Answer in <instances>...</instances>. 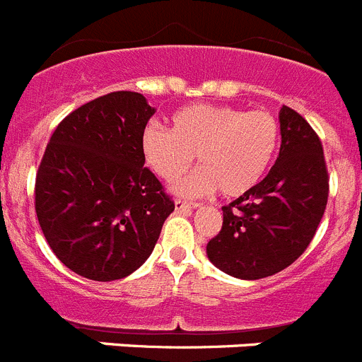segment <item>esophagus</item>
I'll return each mask as SVG.
<instances>
[{"instance_id":"esophagus-1","label":"esophagus","mask_w":362,"mask_h":362,"mask_svg":"<svg viewBox=\"0 0 362 362\" xmlns=\"http://www.w3.org/2000/svg\"><path fill=\"white\" fill-rule=\"evenodd\" d=\"M174 204L177 212H188V210H196L201 206V204L197 203H187V201H181V199H175Z\"/></svg>"}]
</instances>
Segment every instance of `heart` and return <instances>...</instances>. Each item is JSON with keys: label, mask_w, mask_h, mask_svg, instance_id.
I'll list each match as a JSON object with an SVG mask.
<instances>
[{"label": "heart", "mask_w": 362, "mask_h": 362, "mask_svg": "<svg viewBox=\"0 0 362 362\" xmlns=\"http://www.w3.org/2000/svg\"><path fill=\"white\" fill-rule=\"evenodd\" d=\"M279 146V123L270 112H243L228 105H188L170 117V130L158 123L141 134L145 165L163 181L196 172L172 187L177 196L199 197L219 190L239 197L263 179Z\"/></svg>", "instance_id": "b5f03b06"}]
</instances>
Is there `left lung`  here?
Listing matches in <instances>:
<instances>
[{"instance_id":"obj_1","label":"left lung","mask_w":362,"mask_h":362,"mask_svg":"<svg viewBox=\"0 0 362 362\" xmlns=\"http://www.w3.org/2000/svg\"><path fill=\"white\" fill-rule=\"evenodd\" d=\"M281 148L267 177L223 206V228L206 245L210 263L238 279L284 270L308 248L328 201L317 134L290 107L279 110Z\"/></svg>"}]
</instances>
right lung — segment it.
<instances>
[{
    "label": "right lung",
    "instance_id": "obj_1",
    "mask_svg": "<svg viewBox=\"0 0 362 362\" xmlns=\"http://www.w3.org/2000/svg\"><path fill=\"white\" fill-rule=\"evenodd\" d=\"M156 108L112 92L65 117L36 175V214L56 257L92 281H116L145 263L174 201L145 168L141 134Z\"/></svg>",
    "mask_w": 362,
    "mask_h": 362
}]
</instances>
